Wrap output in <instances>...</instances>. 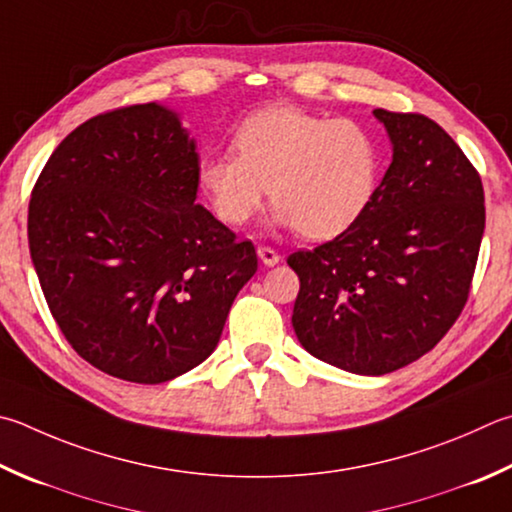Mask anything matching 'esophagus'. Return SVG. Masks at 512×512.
<instances>
[{
	"label": "esophagus",
	"mask_w": 512,
	"mask_h": 512,
	"mask_svg": "<svg viewBox=\"0 0 512 512\" xmlns=\"http://www.w3.org/2000/svg\"><path fill=\"white\" fill-rule=\"evenodd\" d=\"M257 255L266 266H275L277 262H280V255H277V250H273L271 246H259Z\"/></svg>",
	"instance_id": "34e87169"
}]
</instances>
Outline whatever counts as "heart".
Returning a JSON list of instances; mask_svg holds the SVG:
<instances>
[{
	"mask_svg": "<svg viewBox=\"0 0 512 512\" xmlns=\"http://www.w3.org/2000/svg\"><path fill=\"white\" fill-rule=\"evenodd\" d=\"M232 147L199 163L212 210L232 228L246 226L271 190L280 224L331 239L356 224L378 190L383 154L358 120L268 107L239 125Z\"/></svg>",
	"mask_w": 512,
	"mask_h": 512,
	"instance_id": "obj_1",
	"label": "heart"
}]
</instances>
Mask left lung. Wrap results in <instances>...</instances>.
<instances>
[{
	"label": "left lung",
	"mask_w": 512,
	"mask_h": 512,
	"mask_svg": "<svg viewBox=\"0 0 512 512\" xmlns=\"http://www.w3.org/2000/svg\"><path fill=\"white\" fill-rule=\"evenodd\" d=\"M394 145L369 208L295 250L293 329L311 356L380 376L436 347L468 302L486 206L477 167L432 118L374 109Z\"/></svg>",
	"instance_id": "left-lung-1"
}]
</instances>
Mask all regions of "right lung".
Instances as JSON below:
<instances>
[{
    "mask_svg": "<svg viewBox=\"0 0 512 512\" xmlns=\"http://www.w3.org/2000/svg\"><path fill=\"white\" fill-rule=\"evenodd\" d=\"M199 154L170 109L105 111L55 147L33 185L29 248L80 358L156 385L215 351L257 271L253 241L197 206Z\"/></svg>",
    "mask_w": 512,
    "mask_h": 512,
    "instance_id": "obj_1",
    "label": "right lung"
}]
</instances>
